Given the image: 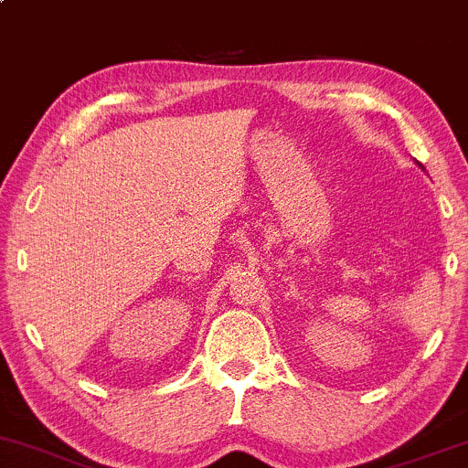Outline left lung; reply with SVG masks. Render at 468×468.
Returning a JSON list of instances; mask_svg holds the SVG:
<instances>
[{
	"label": "left lung",
	"instance_id": "1",
	"mask_svg": "<svg viewBox=\"0 0 468 468\" xmlns=\"http://www.w3.org/2000/svg\"><path fill=\"white\" fill-rule=\"evenodd\" d=\"M418 165H420V163H418ZM420 166H422V165H420Z\"/></svg>",
	"mask_w": 468,
	"mask_h": 468
}]
</instances>
